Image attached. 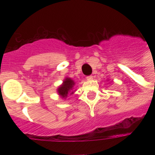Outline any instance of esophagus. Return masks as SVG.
I'll return each instance as SVG.
<instances>
[{"label":"esophagus","mask_w":155,"mask_h":155,"mask_svg":"<svg viewBox=\"0 0 155 155\" xmlns=\"http://www.w3.org/2000/svg\"><path fill=\"white\" fill-rule=\"evenodd\" d=\"M86 79H87V80H92V79H93V76H92V75H87V77H86Z\"/></svg>","instance_id":"34e87169"}]
</instances>
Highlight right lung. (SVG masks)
I'll return each instance as SVG.
<instances>
[{
  "label": "right lung",
  "mask_w": 155,
  "mask_h": 155,
  "mask_svg": "<svg viewBox=\"0 0 155 155\" xmlns=\"http://www.w3.org/2000/svg\"><path fill=\"white\" fill-rule=\"evenodd\" d=\"M74 84H75V83L73 82L72 80H71L70 78H67L63 81V84L58 88V94L60 95L63 98L67 97H68V92L72 89V87L74 86Z\"/></svg>",
  "instance_id": "1"
}]
</instances>
